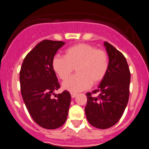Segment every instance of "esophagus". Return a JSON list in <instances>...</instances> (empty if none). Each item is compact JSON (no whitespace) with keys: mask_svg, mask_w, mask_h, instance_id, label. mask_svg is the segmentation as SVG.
Returning a JSON list of instances; mask_svg holds the SVG:
<instances>
[{"mask_svg":"<svg viewBox=\"0 0 149 149\" xmlns=\"http://www.w3.org/2000/svg\"><path fill=\"white\" fill-rule=\"evenodd\" d=\"M71 96H72V98H75L76 96H77V93H71Z\"/></svg>","mask_w":149,"mask_h":149,"instance_id":"esophagus-1","label":"esophagus"}]
</instances>
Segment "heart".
<instances>
[{"instance_id":"obj_1","label":"heart","mask_w":149,"mask_h":149,"mask_svg":"<svg viewBox=\"0 0 149 149\" xmlns=\"http://www.w3.org/2000/svg\"><path fill=\"white\" fill-rule=\"evenodd\" d=\"M109 58L103 50L89 44H77L67 48L64 57L55 56L52 68L61 80H65L76 68L77 74L63 84V88L71 93L89 89L92 84L101 82L108 71Z\"/></svg>"}]
</instances>
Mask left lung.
I'll return each mask as SVG.
<instances>
[{"instance_id":"obj_1","label":"left lung","mask_w":149,"mask_h":149,"mask_svg":"<svg viewBox=\"0 0 149 149\" xmlns=\"http://www.w3.org/2000/svg\"><path fill=\"white\" fill-rule=\"evenodd\" d=\"M109 57L108 71L101 81L98 98L86 93L85 107L86 119L90 125L99 129H107L118 122L128 102L131 73L124 55L108 42H104Z\"/></svg>"}]
</instances>
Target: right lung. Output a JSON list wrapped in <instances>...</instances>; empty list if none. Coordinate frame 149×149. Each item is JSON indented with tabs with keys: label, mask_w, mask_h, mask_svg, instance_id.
<instances>
[{
	"label": "right lung",
	"mask_w": 149,
	"mask_h": 149,
	"mask_svg": "<svg viewBox=\"0 0 149 149\" xmlns=\"http://www.w3.org/2000/svg\"><path fill=\"white\" fill-rule=\"evenodd\" d=\"M65 42L43 40L27 54L20 71L21 92L29 113L43 128L56 129L66 121L71 95L64 91L51 95L60 88L58 79L52 68V60Z\"/></svg>",
	"instance_id": "right-lung-1"
}]
</instances>
